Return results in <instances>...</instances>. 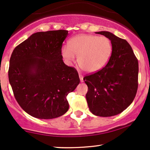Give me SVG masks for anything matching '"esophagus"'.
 Segmentation results:
<instances>
[{"instance_id": "esophagus-1", "label": "esophagus", "mask_w": 150, "mask_h": 150, "mask_svg": "<svg viewBox=\"0 0 150 150\" xmlns=\"http://www.w3.org/2000/svg\"><path fill=\"white\" fill-rule=\"evenodd\" d=\"M79 79H80V81H81V82H82V81H84V79H83V78H84V77H83L82 75H80V74H79Z\"/></svg>"}]
</instances>
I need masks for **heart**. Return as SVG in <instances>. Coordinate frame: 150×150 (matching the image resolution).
I'll use <instances>...</instances> for the list:
<instances>
[{
	"label": "heart",
	"mask_w": 150,
	"mask_h": 150,
	"mask_svg": "<svg viewBox=\"0 0 150 150\" xmlns=\"http://www.w3.org/2000/svg\"><path fill=\"white\" fill-rule=\"evenodd\" d=\"M113 44L107 37L92 35H79L72 38L69 46L62 48V57L71 64L77 57L80 69L87 73H94L102 69L111 57Z\"/></svg>",
	"instance_id": "1"
}]
</instances>
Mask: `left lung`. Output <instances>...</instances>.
Instances as JSON below:
<instances>
[{
    "label": "left lung",
    "instance_id": "8db88e82",
    "mask_svg": "<svg viewBox=\"0 0 150 150\" xmlns=\"http://www.w3.org/2000/svg\"><path fill=\"white\" fill-rule=\"evenodd\" d=\"M96 33L109 38L113 52L103 69L84 77L88 86L86 98L93 114L110 117L122 112L133 102L138 89V62L126 40L109 32Z\"/></svg>",
    "mask_w": 150,
    "mask_h": 150
}]
</instances>
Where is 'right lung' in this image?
I'll return each instance as SVG.
<instances>
[{
  "mask_svg": "<svg viewBox=\"0 0 150 150\" xmlns=\"http://www.w3.org/2000/svg\"><path fill=\"white\" fill-rule=\"evenodd\" d=\"M68 35L64 30L34 33L11 55L8 77L14 97L37 118H55L67 112L66 96L80 81L76 69L62 59V44Z\"/></svg>",
  "mask_w": 150,
  "mask_h": 150,
  "instance_id": "add662e5",
  "label": "right lung"
}]
</instances>
